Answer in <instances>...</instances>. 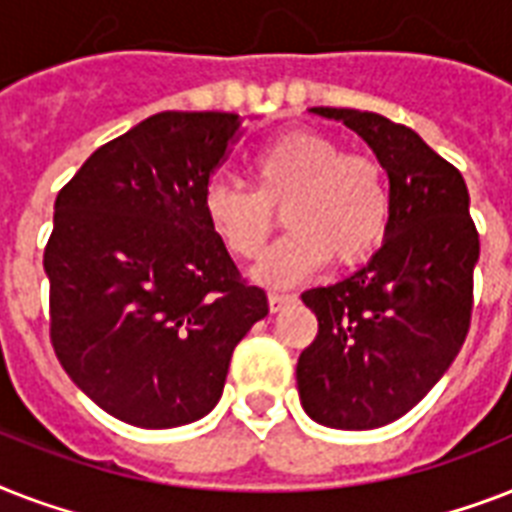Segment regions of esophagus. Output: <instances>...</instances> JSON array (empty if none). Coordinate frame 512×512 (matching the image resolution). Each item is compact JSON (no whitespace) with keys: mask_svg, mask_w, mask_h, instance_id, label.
<instances>
[{"mask_svg":"<svg viewBox=\"0 0 512 512\" xmlns=\"http://www.w3.org/2000/svg\"><path fill=\"white\" fill-rule=\"evenodd\" d=\"M289 303H295V297L292 295H279V292H271V295H268V308H271V313L284 311Z\"/></svg>","mask_w":512,"mask_h":512,"instance_id":"esophagus-1","label":"esophagus"}]
</instances>
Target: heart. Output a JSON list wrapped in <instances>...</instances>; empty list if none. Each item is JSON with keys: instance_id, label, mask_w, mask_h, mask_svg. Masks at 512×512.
<instances>
[{"instance_id": "heart-1", "label": "heart", "mask_w": 512, "mask_h": 512, "mask_svg": "<svg viewBox=\"0 0 512 512\" xmlns=\"http://www.w3.org/2000/svg\"><path fill=\"white\" fill-rule=\"evenodd\" d=\"M255 191L228 180H209L201 215L233 257L255 260L263 252L281 207L289 231L255 268V279L289 287L321 265L353 268L380 247L390 223L388 172L364 151L319 130H292L268 140L249 159Z\"/></svg>"}]
</instances>
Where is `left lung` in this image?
<instances>
[{
	"label": "left lung",
	"mask_w": 512,
	"mask_h": 512,
	"mask_svg": "<svg viewBox=\"0 0 512 512\" xmlns=\"http://www.w3.org/2000/svg\"><path fill=\"white\" fill-rule=\"evenodd\" d=\"M311 111L358 132L377 154L390 223L361 271L303 292L319 332L297 358V390L327 428H382L420 404L468 337L481 252L468 185L404 124L356 108Z\"/></svg>",
	"instance_id": "8db88e82"
}]
</instances>
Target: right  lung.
<instances>
[{
    "mask_svg": "<svg viewBox=\"0 0 512 512\" xmlns=\"http://www.w3.org/2000/svg\"><path fill=\"white\" fill-rule=\"evenodd\" d=\"M239 114L162 111L82 164L55 199L44 271L60 366L111 417L177 428L212 412L233 348L268 316L201 215Z\"/></svg>",
    "mask_w": 512,
    "mask_h": 512,
    "instance_id": "obj_1",
    "label": "right lung"
}]
</instances>
